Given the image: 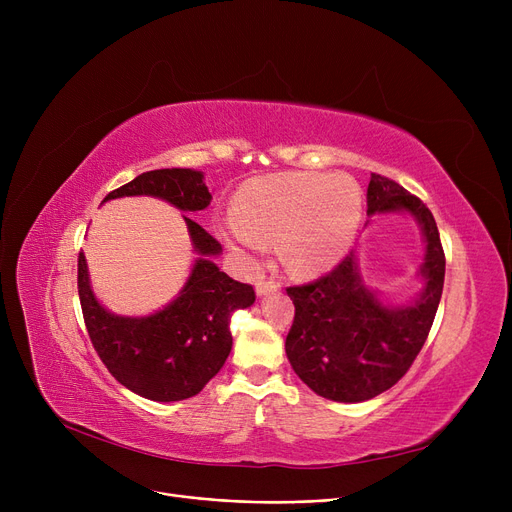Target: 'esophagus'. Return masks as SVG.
Listing matches in <instances>:
<instances>
[{
  "mask_svg": "<svg viewBox=\"0 0 512 512\" xmlns=\"http://www.w3.org/2000/svg\"><path fill=\"white\" fill-rule=\"evenodd\" d=\"M255 290L261 297V294H270V292H276L278 290V282L272 280V278H261L257 284H255Z\"/></svg>",
  "mask_w": 512,
  "mask_h": 512,
  "instance_id": "esophagus-1",
  "label": "esophagus"
}]
</instances>
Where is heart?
<instances>
[{
	"label": "heart",
	"mask_w": 512,
	"mask_h": 512,
	"mask_svg": "<svg viewBox=\"0 0 512 512\" xmlns=\"http://www.w3.org/2000/svg\"><path fill=\"white\" fill-rule=\"evenodd\" d=\"M363 199L348 176L286 172L253 178L238 191L224 234L234 247L261 253L278 236L288 270L317 274L336 265L359 230Z\"/></svg>",
	"instance_id": "obj_1"
}]
</instances>
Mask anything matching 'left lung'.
Listing matches in <instances>:
<instances>
[{
  "mask_svg": "<svg viewBox=\"0 0 512 512\" xmlns=\"http://www.w3.org/2000/svg\"><path fill=\"white\" fill-rule=\"evenodd\" d=\"M409 211L425 234V288L417 303L388 309L361 284L355 253L313 282L286 286L294 321L286 355L294 373L319 396L361 402L390 390L423 348L440 305L446 257L427 205L398 182L371 174L367 213Z\"/></svg>",
  "mask_w": 512,
  "mask_h": 512,
  "instance_id": "obj_1",
  "label": "left lung"
}]
</instances>
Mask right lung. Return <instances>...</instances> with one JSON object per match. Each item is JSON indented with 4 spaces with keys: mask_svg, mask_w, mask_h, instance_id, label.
<instances>
[{
    "mask_svg": "<svg viewBox=\"0 0 512 512\" xmlns=\"http://www.w3.org/2000/svg\"><path fill=\"white\" fill-rule=\"evenodd\" d=\"M130 195H153L182 211H201L211 201L203 174L184 168L143 172L103 201ZM184 220L201 259L180 297L149 317L107 313L93 297L85 255L78 253V297L93 348L122 386L157 402L191 398L205 388L230 355V315L255 303L251 284L232 280L209 259L222 251L220 242L195 220Z\"/></svg>",
    "mask_w": 512,
    "mask_h": 512,
    "instance_id": "obj_1",
    "label": "right lung"
}]
</instances>
